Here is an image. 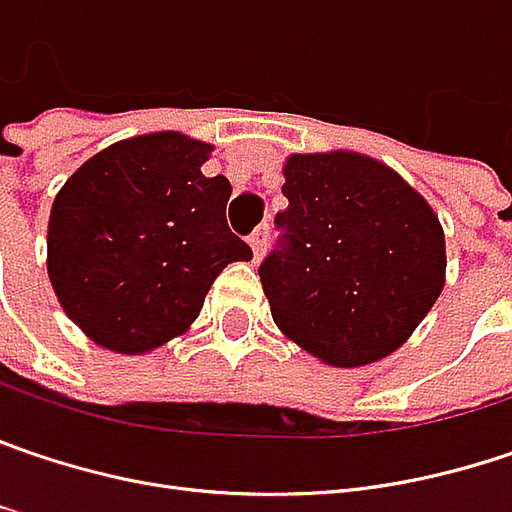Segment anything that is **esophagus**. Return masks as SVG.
I'll return each instance as SVG.
<instances>
[{"instance_id":"1","label":"esophagus","mask_w":512,"mask_h":512,"mask_svg":"<svg viewBox=\"0 0 512 512\" xmlns=\"http://www.w3.org/2000/svg\"><path fill=\"white\" fill-rule=\"evenodd\" d=\"M266 243H269V228H266V226L255 228V231L249 234V246H252V252H255V257L263 255Z\"/></svg>"}]
</instances>
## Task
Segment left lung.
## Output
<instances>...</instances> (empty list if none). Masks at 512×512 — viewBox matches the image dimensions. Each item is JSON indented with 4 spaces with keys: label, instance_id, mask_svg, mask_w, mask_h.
I'll use <instances>...</instances> for the list:
<instances>
[{
    "label": "left lung",
    "instance_id": "8db88e82",
    "mask_svg": "<svg viewBox=\"0 0 512 512\" xmlns=\"http://www.w3.org/2000/svg\"><path fill=\"white\" fill-rule=\"evenodd\" d=\"M284 176L278 246L257 266L275 324L336 368L388 356L443 289L435 211L391 167L359 153L289 156Z\"/></svg>",
    "mask_w": 512,
    "mask_h": 512
}]
</instances>
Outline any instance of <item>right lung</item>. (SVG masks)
Segmentation results:
<instances>
[{"label": "right lung", "mask_w": 512, "mask_h": 512, "mask_svg": "<svg viewBox=\"0 0 512 512\" xmlns=\"http://www.w3.org/2000/svg\"><path fill=\"white\" fill-rule=\"evenodd\" d=\"M211 144L179 133L118 141L63 185L48 278L101 347L144 353L185 333L217 275L252 249L226 223L231 185L202 176Z\"/></svg>", "instance_id": "right-lung-1"}]
</instances>
